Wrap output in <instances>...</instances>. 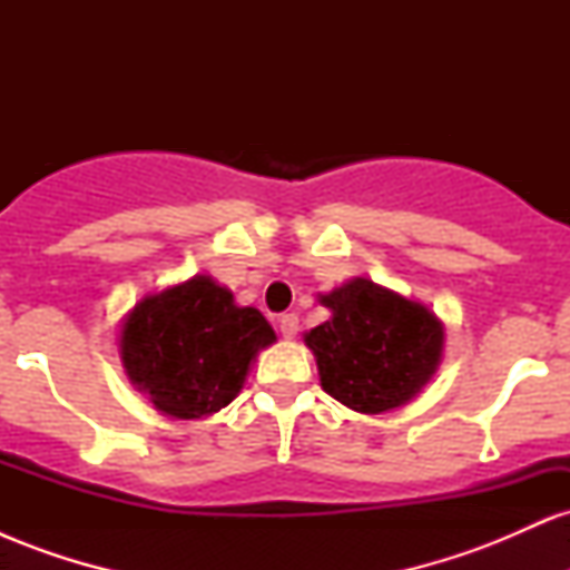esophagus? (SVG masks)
Masks as SVG:
<instances>
[{"instance_id":"esophagus-1","label":"esophagus","mask_w":570,"mask_h":570,"mask_svg":"<svg viewBox=\"0 0 570 570\" xmlns=\"http://www.w3.org/2000/svg\"><path fill=\"white\" fill-rule=\"evenodd\" d=\"M278 326H281V335H284V337L297 335V330H299L297 313H284V316L278 318Z\"/></svg>"}]
</instances>
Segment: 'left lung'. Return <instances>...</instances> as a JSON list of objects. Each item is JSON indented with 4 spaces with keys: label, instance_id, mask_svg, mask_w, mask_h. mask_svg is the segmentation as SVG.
<instances>
[{
    "label": "left lung",
    "instance_id": "left-lung-1",
    "mask_svg": "<svg viewBox=\"0 0 570 570\" xmlns=\"http://www.w3.org/2000/svg\"><path fill=\"white\" fill-rule=\"evenodd\" d=\"M330 322L305 335L330 396L356 412L394 410L431 381L444 332L429 307L353 278L326 294Z\"/></svg>",
    "mask_w": 570,
    "mask_h": 570
}]
</instances>
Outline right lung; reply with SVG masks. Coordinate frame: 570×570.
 <instances>
[{
    "label": "right lung",
    "instance_id": "add662e5",
    "mask_svg": "<svg viewBox=\"0 0 570 570\" xmlns=\"http://www.w3.org/2000/svg\"><path fill=\"white\" fill-rule=\"evenodd\" d=\"M276 332L257 307H238L208 276L141 299L122 324L128 377L160 412L212 415L244 389L246 372Z\"/></svg>",
    "mask_w": 570,
    "mask_h": 570
}]
</instances>
